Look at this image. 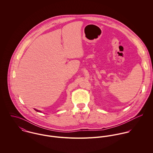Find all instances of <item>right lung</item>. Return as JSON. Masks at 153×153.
I'll return each instance as SVG.
<instances>
[{
    "mask_svg": "<svg viewBox=\"0 0 153 153\" xmlns=\"http://www.w3.org/2000/svg\"><path fill=\"white\" fill-rule=\"evenodd\" d=\"M34 109H35L36 111H37V112H41L40 111H39V110H38V109H35V108H34Z\"/></svg>",
    "mask_w": 153,
    "mask_h": 153,
    "instance_id": "obj_1",
    "label": "right lung"
}]
</instances>
